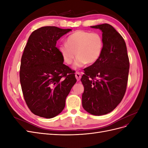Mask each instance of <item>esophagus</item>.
I'll list each match as a JSON object with an SVG mask.
<instances>
[{
	"mask_svg": "<svg viewBox=\"0 0 148 148\" xmlns=\"http://www.w3.org/2000/svg\"><path fill=\"white\" fill-rule=\"evenodd\" d=\"M75 77H76V78H77V81H79L80 79H81V77H82L81 73H80L79 71H77L75 73Z\"/></svg>",
	"mask_w": 148,
	"mask_h": 148,
	"instance_id": "obj_1",
	"label": "esophagus"
}]
</instances>
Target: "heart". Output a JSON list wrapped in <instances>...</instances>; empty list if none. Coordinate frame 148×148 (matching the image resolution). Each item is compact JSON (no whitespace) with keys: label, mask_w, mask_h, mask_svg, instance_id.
<instances>
[{"label":"heart","mask_w":148,"mask_h":148,"mask_svg":"<svg viewBox=\"0 0 148 148\" xmlns=\"http://www.w3.org/2000/svg\"><path fill=\"white\" fill-rule=\"evenodd\" d=\"M104 42L101 36L97 33L78 30L66 38V44H62L59 51L65 63L72 64L75 56V68L84 64L92 65L99 59Z\"/></svg>","instance_id":"1"}]
</instances>
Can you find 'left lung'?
I'll use <instances>...</instances> for the list:
<instances>
[{
    "instance_id": "8db88e82",
    "label": "left lung",
    "mask_w": 148,
    "mask_h": 148,
    "mask_svg": "<svg viewBox=\"0 0 148 148\" xmlns=\"http://www.w3.org/2000/svg\"><path fill=\"white\" fill-rule=\"evenodd\" d=\"M102 31L101 56L96 63L84 69L82 106L95 115L112 111L126 92L130 68L126 44L115 28L104 23L91 26Z\"/></svg>"
}]
</instances>
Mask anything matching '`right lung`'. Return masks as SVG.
Listing matches in <instances>:
<instances>
[{
  "instance_id": "1",
  "label": "right lung",
  "mask_w": 148,
  "mask_h": 148,
  "mask_svg": "<svg viewBox=\"0 0 148 148\" xmlns=\"http://www.w3.org/2000/svg\"><path fill=\"white\" fill-rule=\"evenodd\" d=\"M71 29L44 26L29 37L21 59L20 80L26 104L34 114L51 119L59 115L77 82L64 64L57 41Z\"/></svg>"
}]
</instances>
